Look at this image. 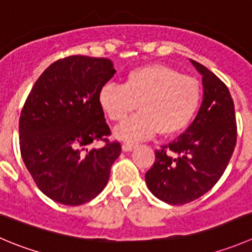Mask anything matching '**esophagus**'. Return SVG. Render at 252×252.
I'll return each mask as SVG.
<instances>
[{"instance_id": "1", "label": "esophagus", "mask_w": 252, "mask_h": 252, "mask_svg": "<svg viewBox=\"0 0 252 252\" xmlns=\"http://www.w3.org/2000/svg\"><path fill=\"white\" fill-rule=\"evenodd\" d=\"M135 148V145H134V144H129V143H124L123 145H122V150L123 151H131L133 150V149Z\"/></svg>"}]
</instances>
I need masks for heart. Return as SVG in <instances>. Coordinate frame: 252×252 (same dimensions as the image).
<instances>
[{
	"label": "heart",
	"instance_id": "1",
	"mask_svg": "<svg viewBox=\"0 0 252 252\" xmlns=\"http://www.w3.org/2000/svg\"><path fill=\"white\" fill-rule=\"evenodd\" d=\"M202 99L199 82L163 64L136 67L123 85L107 84L99 90L98 104L112 122H122L136 108L139 113L114 129L119 140L135 143L158 130L163 136L185 130Z\"/></svg>",
	"mask_w": 252,
	"mask_h": 252
}]
</instances>
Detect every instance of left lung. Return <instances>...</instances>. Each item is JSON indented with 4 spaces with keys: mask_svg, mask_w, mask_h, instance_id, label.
I'll list each match as a JSON object with an SVG mask.
<instances>
[{
    "mask_svg": "<svg viewBox=\"0 0 252 252\" xmlns=\"http://www.w3.org/2000/svg\"><path fill=\"white\" fill-rule=\"evenodd\" d=\"M202 75L203 101L187 130L156 150L145 173L151 193L172 206L199 198L219 181L236 144L234 102L228 87L206 66L191 60Z\"/></svg>",
    "mask_w": 252,
    "mask_h": 252,
    "instance_id": "8db88e82",
    "label": "left lung"
}]
</instances>
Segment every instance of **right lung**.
Listing matches in <instances>:
<instances>
[{
  "instance_id": "add662e5",
  "label": "right lung",
  "mask_w": 252,
  "mask_h": 252,
  "mask_svg": "<svg viewBox=\"0 0 252 252\" xmlns=\"http://www.w3.org/2000/svg\"><path fill=\"white\" fill-rule=\"evenodd\" d=\"M116 74L106 58L74 55L55 61L34 84L19 118L23 162L45 196L80 206L98 196L121 144L111 134L98 104L99 90ZM106 140L101 149L86 148Z\"/></svg>"
}]
</instances>
